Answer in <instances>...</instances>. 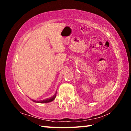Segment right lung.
<instances>
[{
	"mask_svg": "<svg viewBox=\"0 0 131 131\" xmlns=\"http://www.w3.org/2000/svg\"><path fill=\"white\" fill-rule=\"evenodd\" d=\"M56 94L57 92L55 93V94L52 97H51L50 98H47L45 99V100H43V101H33L35 102H37V103H48V102H51L52 101H54L55 98V96H56Z\"/></svg>",
	"mask_w": 131,
	"mask_h": 131,
	"instance_id": "obj_1",
	"label": "right lung"
}]
</instances>
